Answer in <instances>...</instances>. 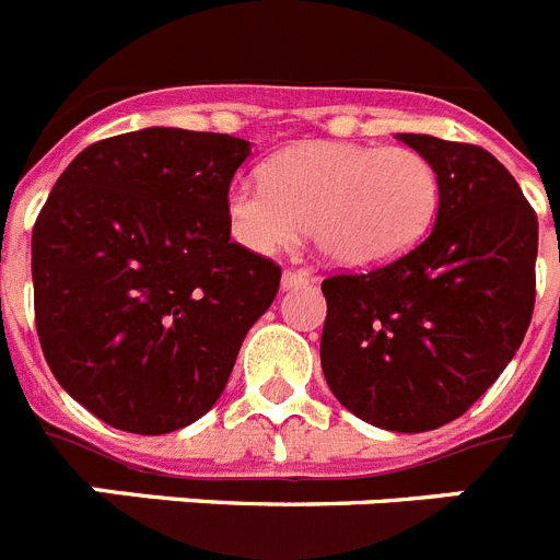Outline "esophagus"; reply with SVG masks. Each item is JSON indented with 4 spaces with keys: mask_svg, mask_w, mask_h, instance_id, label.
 Wrapping results in <instances>:
<instances>
[{
    "mask_svg": "<svg viewBox=\"0 0 560 560\" xmlns=\"http://www.w3.org/2000/svg\"><path fill=\"white\" fill-rule=\"evenodd\" d=\"M305 283H311V277L305 275V271H300V269H285L283 271V289L285 291L296 289V285H305Z\"/></svg>",
    "mask_w": 560,
    "mask_h": 560,
    "instance_id": "1",
    "label": "esophagus"
}]
</instances>
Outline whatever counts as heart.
<instances>
[{"instance_id": "obj_1", "label": "heart", "mask_w": 560, "mask_h": 560, "mask_svg": "<svg viewBox=\"0 0 560 560\" xmlns=\"http://www.w3.org/2000/svg\"><path fill=\"white\" fill-rule=\"evenodd\" d=\"M438 171L409 148L300 142L275 153L264 182L230 187L232 226L255 252H275L311 230L336 269L370 271L409 255L432 230Z\"/></svg>"}]
</instances>
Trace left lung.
<instances>
[{
    "mask_svg": "<svg viewBox=\"0 0 560 560\" xmlns=\"http://www.w3.org/2000/svg\"><path fill=\"white\" fill-rule=\"evenodd\" d=\"M398 140L438 171V219L395 264L325 280L319 359L341 407L415 434L459 418L516 355L536 303L538 219L493 153L432 133Z\"/></svg>",
    "mask_w": 560,
    "mask_h": 560,
    "instance_id": "obj_1",
    "label": "left lung"
}]
</instances>
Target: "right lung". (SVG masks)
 <instances>
[{
  "label": "right lung",
  "instance_id": "1",
  "mask_svg": "<svg viewBox=\"0 0 560 560\" xmlns=\"http://www.w3.org/2000/svg\"><path fill=\"white\" fill-rule=\"evenodd\" d=\"M252 145L153 126L83 148L33 226L44 359L78 404L133 434L210 412L280 266L230 241Z\"/></svg>",
  "mask_w": 560,
  "mask_h": 560
}]
</instances>
